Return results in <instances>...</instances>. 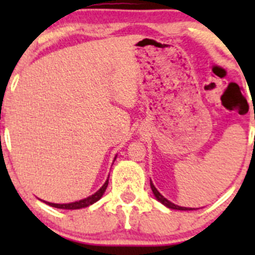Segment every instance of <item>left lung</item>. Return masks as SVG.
<instances>
[{
  "instance_id": "8db88e82",
  "label": "left lung",
  "mask_w": 255,
  "mask_h": 255,
  "mask_svg": "<svg viewBox=\"0 0 255 255\" xmlns=\"http://www.w3.org/2000/svg\"><path fill=\"white\" fill-rule=\"evenodd\" d=\"M150 187H151V191H153L154 196L156 197V200H158V201H160L161 204H163V205H165L166 207L171 208V210H181V211L195 210V208H189V207H181V206H177V205L173 204V202H170V201H169V200H166L165 197H164L163 195H161L160 192H159L158 190L155 189V186H154V185H153V182H150Z\"/></svg>"
}]
</instances>
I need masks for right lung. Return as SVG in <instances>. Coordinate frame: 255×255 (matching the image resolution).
Instances as JSON below:
<instances>
[{"label": "right lung", "mask_w": 255, "mask_h": 255, "mask_svg": "<svg viewBox=\"0 0 255 255\" xmlns=\"http://www.w3.org/2000/svg\"><path fill=\"white\" fill-rule=\"evenodd\" d=\"M107 186H109V179L106 180V182L104 184V186H102L99 191L95 192V194L91 195V196L86 197V199L80 200V201H76V202H71V204H51V202H47V204L51 207L63 208V210H78V208L87 207V206H90V205L95 204V202L99 201V200L101 199L102 195H104V192L106 191Z\"/></svg>", "instance_id": "right-lung-1"}]
</instances>
